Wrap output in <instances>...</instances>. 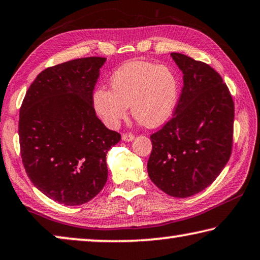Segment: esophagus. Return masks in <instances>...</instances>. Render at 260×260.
I'll use <instances>...</instances> for the list:
<instances>
[{
    "mask_svg": "<svg viewBox=\"0 0 260 260\" xmlns=\"http://www.w3.org/2000/svg\"><path fill=\"white\" fill-rule=\"evenodd\" d=\"M134 138H135V135L131 134V133H124L122 136V139H123V141H125V142H131Z\"/></svg>",
    "mask_w": 260,
    "mask_h": 260,
    "instance_id": "34e87169",
    "label": "esophagus"
}]
</instances>
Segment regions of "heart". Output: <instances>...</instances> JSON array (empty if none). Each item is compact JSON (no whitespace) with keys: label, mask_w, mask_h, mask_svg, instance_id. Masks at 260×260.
I'll return each mask as SVG.
<instances>
[{"label":"heart","mask_w":260,"mask_h":260,"mask_svg":"<svg viewBox=\"0 0 260 260\" xmlns=\"http://www.w3.org/2000/svg\"><path fill=\"white\" fill-rule=\"evenodd\" d=\"M111 90L99 88L94 93V107L109 126H117L131 106L139 123L155 127L169 119L179 100V81L166 66L149 61H131L115 72Z\"/></svg>","instance_id":"1"}]
</instances>
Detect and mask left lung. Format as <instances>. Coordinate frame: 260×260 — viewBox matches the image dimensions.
<instances>
[{"label": "left lung", "mask_w": 260, "mask_h": 260, "mask_svg": "<svg viewBox=\"0 0 260 260\" xmlns=\"http://www.w3.org/2000/svg\"><path fill=\"white\" fill-rule=\"evenodd\" d=\"M183 73L178 105L152 142L147 172L158 188L188 198L207 188L229 160L235 105L229 88L208 63L171 53Z\"/></svg>", "instance_id": "1"}]
</instances>
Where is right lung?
Returning a JSON list of instances; mask_svg holds the SVG:
<instances>
[{
	"instance_id": "right-lung-1",
	"label": "right lung",
	"mask_w": 260,
	"mask_h": 260,
	"mask_svg": "<svg viewBox=\"0 0 260 260\" xmlns=\"http://www.w3.org/2000/svg\"><path fill=\"white\" fill-rule=\"evenodd\" d=\"M106 58L88 57L37 75L19 109L18 135L31 182L54 201H90L108 178L106 155L121 139L99 119L93 90Z\"/></svg>"
}]
</instances>
